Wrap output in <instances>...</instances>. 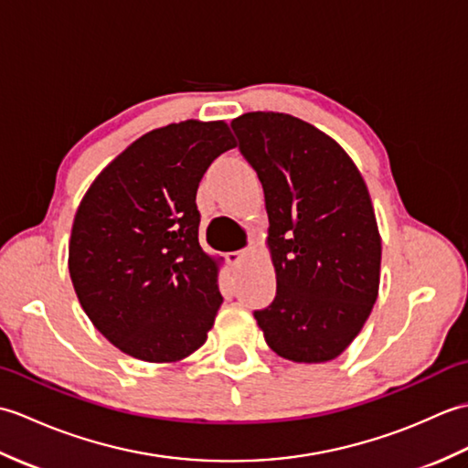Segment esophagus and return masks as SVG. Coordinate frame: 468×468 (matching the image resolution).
<instances>
[{
  "mask_svg": "<svg viewBox=\"0 0 468 468\" xmlns=\"http://www.w3.org/2000/svg\"><path fill=\"white\" fill-rule=\"evenodd\" d=\"M245 251H229L225 257H227V263L229 265H239L241 260H243Z\"/></svg>",
  "mask_w": 468,
  "mask_h": 468,
  "instance_id": "esophagus-1",
  "label": "esophagus"
}]
</instances>
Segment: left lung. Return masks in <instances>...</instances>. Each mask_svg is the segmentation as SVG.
I'll return each mask as SVG.
<instances>
[{
    "instance_id": "8db88e82",
    "label": "left lung",
    "mask_w": 468,
    "mask_h": 468,
    "mask_svg": "<svg viewBox=\"0 0 468 468\" xmlns=\"http://www.w3.org/2000/svg\"><path fill=\"white\" fill-rule=\"evenodd\" d=\"M263 185L277 293L257 325L271 350L324 364L360 334L378 300L382 239L364 176L320 128L283 112L231 122Z\"/></svg>"
}]
</instances>
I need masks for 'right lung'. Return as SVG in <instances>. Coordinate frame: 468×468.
<instances>
[{
	"label": "right lung",
	"instance_id": "obj_1",
	"mask_svg": "<svg viewBox=\"0 0 468 468\" xmlns=\"http://www.w3.org/2000/svg\"><path fill=\"white\" fill-rule=\"evenodd\" d=\"M223 121H183L143 134L94 178L78 207L68 270L82 310L118 350L185 360L223 303L218 267L198 245L197 188L235 148Z\"/></svg>",
	"mask_w": 468,
	"mask_h": 468
}]
</instances>
